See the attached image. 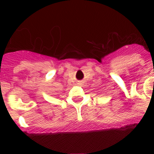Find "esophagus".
I'll return each mask as SVG.
<instances>
[{
    "instance_id": "obj_1",
    "label": "esophagus",
    "mask_w": 154,
    "mask_h": 154,
    "mask_svg": "<svg viewBox=\"0 0 154 154\" xmlns=\"http://www.w3.org/2000/svg\"><path fill=\"white\" fill-rule=\"evenodd\" d=\"M77 84H79V85H80V84H82V82H78V83H77Z\"/></svg>"
}]
</instances>
